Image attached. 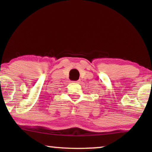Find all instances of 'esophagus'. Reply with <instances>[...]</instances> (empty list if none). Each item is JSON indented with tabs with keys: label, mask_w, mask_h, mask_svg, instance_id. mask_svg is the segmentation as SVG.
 <instances>
[{
	"label": "esophagus",
	"mask_w": 152,
	"mask_h": 152,
	"mask_svg": "<svg viewBox=\"0 0 152 152\" xmlns=\"http://www.w3.org/2000/svg\"><path fill=\"white\" fill-rule=\"evenodd\" d=\"M76 82V83H78V84H80L81 81H80V80H78L75 81V82Z\"/></svg>",
	"instance_id": "34e87169"
}]
</instances>
